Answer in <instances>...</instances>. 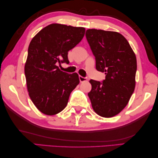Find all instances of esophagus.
Instances as JSON below:
<instances>
[{"instance_id":"1","label":"esophagus","mask_w":158,"mask_h":158,"mask_svg":"<svg viewBox=\"0 0 158 158\" xmlns=\"http://www.w3.org/2000/svg\"><path fill=\"white\" fill-rule=\"evenodd\" d=\"M79 80H80V81H81V82H82L86 81L87 78V77H82V76H79Z\"/></svg>"}]
</instances>
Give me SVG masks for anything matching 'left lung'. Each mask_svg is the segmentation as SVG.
Masks as SVG:
<instances>
[{"label": "left lung", "instance_id": "left-lung-1", "mask_svg": "<svg viewBox=\"0 0 158 158\" xmlns=\"http://www.w3.org/2000/svg\"><path fill=\"white\" fill-rule=\"evenodd\" d=\"M87 42L96 59L97 71L104 72L102 82L90 80L88 93L94 112L111 118L127 105L135 88L136 58L124 36L115 31L87 29Z\"/></svg>", "mask_w": 158, "mask_h": 158}]
</instances>
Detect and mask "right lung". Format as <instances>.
<instances>
[{"mask_svg":"<svg viewBox=\"0 0 158 158\" xmlns=\"http://www.w3.org/2000/svg\"><path fill=\"white\" fill-rule=\"evenodd\" d=\"M85 32L84 27L51 24L31 41L24 66L27 89L43 114L54 115L63 110L79 84L77 73L61 71L57 64L69 63L68 52L81 42Z\"/></svg>","mask_w":158,"mask_h":158,"instance_id":"right-lung-1","label":"right lung"}]
</instances>
